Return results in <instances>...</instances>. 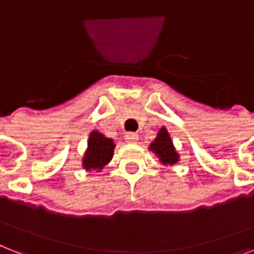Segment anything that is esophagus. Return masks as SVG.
Here are the masks:
<instances>
[{"label":"esophagus","instance_id":"obj_1","mask_svg":"<svg viewBox=\"0 0 254 254\" xmlns=\"http://www.w3.org/2000/svg\"><path fill=\"white\" fill-rule=\"evenodd\" d=\"M125 141L127 142H137L138 134L137 133H127L125 134Z\"/></svg>","mask_w":254,"mask_h":254}]
</instances>
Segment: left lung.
<instances>
[{
  "mask_svg": "<svg viewBox=\"0 0 254 254\" xmlns=\"http://www.w3.org/2000/svg\"><path fill=\"white\" fill-rule=\"evenodd\" d=\"M150 150L159 158L160 163L164 166H174L179 162V154L175 150L170 133L166 127H162L158 131V135L150 145Z\"/></svg>",
  "mask_w": 254,
  "mask_h": 254,
  "instance_id": "left-lung-1",
  "label": "left lung"
}]
</instances>
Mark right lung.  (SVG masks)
<instances>
[{
	"label": "right lung",
	"instance_id": "right-lung-1",
	"mask_svg": "<svg viewBox=\"0 0 254 254\" xmlns=\"http://www.w3.org/2000/svg\"><path fill=\"white\" fill-rule=\"evenodd\" d=\"M87 151L83 156V168L86 171H100L107 166L113 156L116 147L111 138H107L98 130H92L88 137Z\"/></svg>",
	"mask_w": 254,
	"mask_h": 254
}]
</instances>
